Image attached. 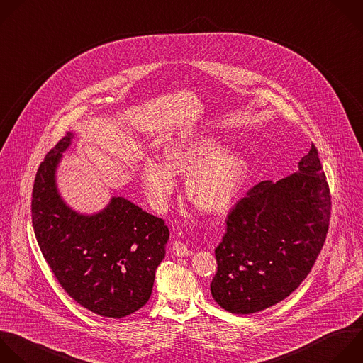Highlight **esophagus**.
Listing matches in <instances>:
<instances>
[{
	"label": "esophagus",
	"mask_w": 363,
	"mask_h": 363,
	"mask_svg": "<svg viewBox=\"0 0 363 363\" xmlns=\"http://www.w3.org/2000/svg\"><path fill=\"white\" fill-rule=\"evenodd\" d=\"M172 252L177 257H189V255L194 254L184 242H181V240H175L174 245H172Z\"/></svg>",
	"instance_id": "34e87169"
}]
</instances>
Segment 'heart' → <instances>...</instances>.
I'll list each match as a JSON object with an SVG mask.
<instances>
[{"mask_svg": "<svg viewBox=\"0 0 363 363\" xmlns=\"http://www.w3.org/2000/svg\"><path fill=\"white\" fill-rule=\"evenodd\" d=\"M162 162L147 158L140 169L141 182L157 208L175 191V178L186 177L188 199L202 212L228 211L250 175L244 152L223 148L222 140L209 134L175 140L162 150Z\"/></svg>", "mask_w": 363, "mask_h": 363, "instance_id": "obj_1", "label": "heart"}]
</instances>
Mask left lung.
Segmentation results:
<instances>
[{
  "instance_id": "8db88e82",
  "label": "left lung",
  "mask_w": 363,
  "mask_h": 363,
  "mask_svg": "<svg viewBox=\"0 0 363 363\" xmlns=\"http://www.w3.org/2000/svg\"><path fill=\"white\" fill-rule=\"evenodd\" d=\"M329 218V186L312 144L296 172L259 182L228 213L226 233L215 250V302L248 315L284 301L311 272Z\"/></svg>"
}]
</instances>
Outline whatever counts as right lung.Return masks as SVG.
Listing matches in <instances>:
<instances>
[{
  "instance_id": "right-lung-1",
  "label": "right lung",
  "mask_w": 363,
  "mask_h": 363,
  "mask_svg": "<svg viewBox=\"0 0 363 363\" xmlns=\"http://www.w3.org/2000/svg\"><path fill=\"white\" fill-rule=\"evenodd\" d=\"M72 140L68 133L37 171L31 203L35 238L74 301L96 315L119 319L148 302L169 230L161 218L124 196H112L95 213L67 205L57 186V168Z\"/></svg>"
}]
</instances>
